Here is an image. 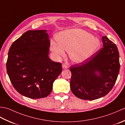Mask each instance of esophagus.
Here are the masks:
<instances>
[{
  "label": "esophagus",
  "instance_id": "1",
  "mask_svg": "<svg viewBox=\"0 0 125 125\" xmlns=\"http://www.w3.org/2000/svg\"><path fill=\"white\" fill-rule=\"evenodd\" d=\"M62 67L63 69H65V68H67V66L65 65V64H62Z\"/></svg>",
  "mask_w": 125,
  "mask_h": 125
}]
</instances>
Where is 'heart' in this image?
I'll return each instance as SVG.
<instances>
[{
    "label": "heart",
    "instance_id": "obj_1",
    "mask_svg": "<svg viewBox=\"0 0 125 125\" xmlns=\"http://www.w3.org/2000/svg\"><path fill=\"white\" fill-rule=\"evenodd\" d=\"M58 42L52 41L51 49L57 58H60L68 51L72 62L80 63L90 59L100 47L99 40L90 33L79 29L63 31L57 35Z\"/></svg>",
    "mask_w": 125,
    "mask_h": 125
}]
</instances>
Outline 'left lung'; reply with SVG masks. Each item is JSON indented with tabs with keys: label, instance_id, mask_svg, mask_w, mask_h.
<instances>
[{
	"label": "left lung",
	"instance_id": "8db88e82",
	"mask_svg": "<svg viewBox=\"0 0 125 125\" xmlns=\"http://www.w3.org/2000/svg\"><path fill=\"white\" fill-rule=\"evenodd\" d=\"M103 47L82 63L71 66V90L77 98L93 100L105 96L112 89L120 70L119 53L106 36Z\"/></svg>",
	"mask_w": 125,
	"mask_h": 125
}]
</instances>
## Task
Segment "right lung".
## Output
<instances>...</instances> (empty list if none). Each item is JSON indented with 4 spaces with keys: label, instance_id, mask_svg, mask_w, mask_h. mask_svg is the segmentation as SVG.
I'll use <instances>...</instances> for the list:
<instances>
[{
    "label": "right lung",
    "instance_id": "1",
    "mask_svg": "<svg viewBox=\"0 0 125 125\" xmlns=\"http://www.w3.org/2000/svg\"><path fill=\"white\" fill-rule=\"evenodd\" d=\"M47 30H30L14 41L9 49L6 70L12 84L20 94L31 99L45 98L62 72V63L48 57Z\"/></svg>",
    "mask_w": 125,
    "mask_h": 125
}]
</instances>
